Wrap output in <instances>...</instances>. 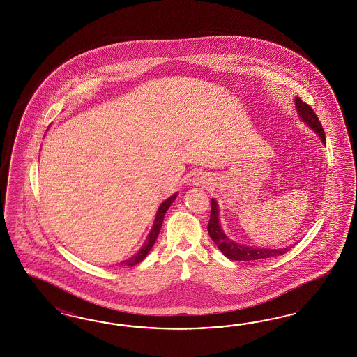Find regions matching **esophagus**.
Here are the masks:
<instances>
[{
	"label": "esophagus",
	"mask_w": 357,
	"mask_h": 357,
	"mask_svg": "<svg viewBox=\"0 0 357 357\" xmlns=\"http://www.w3.org/2000/svg\"><path fill=\"white\" fill-rule=\"evenodd\" d=\"M194 182L196 185L206 184L208 183V178H206V175H203V174H199V175L195 176Z\"/></svg>",
	"instance_id": "34e87169"
}]
</instances>
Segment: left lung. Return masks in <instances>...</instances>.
Here are the masks:
<instances>
[{"instance_id":"1","label":"left lung","mask_w":357,"mask_h":357,"mask_svg":"<svg viewBox=\"0 0 357 357\" xmlns=\"http://www.w3.org/2000/svg\"><path fill=\"white\" fill-rule=\"evenodd\" d=\"M296 108L300 115V118L312 128V130L319 136V139L326 144V136L324 130L322 128V124L318 119L317 114L314 112L313 108L310 107L307 103L303 102L298 97H296ZM211 217H209V224H208V233L213 242L216 243L217 248L221 250V252L231 260H239V261H248V260L270 259L275 258L281 254H285L289 251V248L284 249H258V248H251V246H245L237 243L231 239L227 237L224 233L222 227L220 225V218H218V206L215 199L211 200Z\"/></svg>"}]
</instances>
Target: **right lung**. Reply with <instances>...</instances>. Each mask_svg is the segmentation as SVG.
<instances>
[{
	"label": "right lung",
	"instance_id": "obj_1",
	"mask_svg": "<svg viewBox=\"0 0 357 357\" xmlns=\"http://www.w3.org/2000/svg\"><path fill=\"white\" fill-rule=\"evenodd\" d=\"M175 199H176V194H174L173 196H170L169 199H166L162 204L160 206L158 211H157L155 218H154V224H153V227H151V233H149V236L146 238V241L144 242L142 248L137 251V254H135L133 257H130L128 259L121 261L120 266H128V267L136 266L137 263H140L141 260H144V258L149 254V251H151V248H153L155 239H157L158 234H160V230H161V227H162L165 215H166L167 209L173 204V202Z\"/></svg>",
	"mask_w": 357,
	"mask_h": 357
}]
</instances>
